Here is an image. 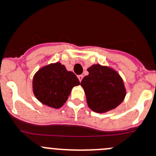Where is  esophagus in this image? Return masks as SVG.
<instances>
[{"label": "esophagus", "instance_id": "1", "mask_svg": "<svg viewBox=\"0 0 156 156\" xmlns=\"http://www.w3.org/2000/svg\"><path fill=\"white\" fill-rule=\"evenodd\" d=\"M77 77H78V79H79L80 82H81V80H82L83 76V75H79V76H77Z\"/></svg>", "mask_w": 156, "mask_h": 156}]
</instances>
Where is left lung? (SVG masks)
<instances>
[{
    "label": "left lung",
    "instance_id": "1",
    "mask_svg": "<svg viewBox=\"0 0 156 156\" xmlns=\"http://www.w3.org/2000/svg\"><path fill=\"white\" fill-rule=\"evenodd\" d=\"M89 74L81 81L88 107L97 113L116 108L126 95L122 78L113 69L100 64L87 69Z\"/></svg>",
    "mask_w": 156,
    "mask_h": 156
}]
</instances>
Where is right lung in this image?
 Segmentation results:
<instances>
[{"label": "right lung", "mask_w": 156, "mask_h": 156, "mask_svg": "<svg viewBox=\"0 0 156 156\" xmlns=\"http://www.w3.org/2000/svg\"><path fill=\"white\" fill-rule=\"evenodd\" d=\"M80 85L76 76L67 71L60 62L41 68L32 80L33 93L41 103L53 108H59L66 103L73 87Z\"/></svg>", "instance_id": "obj_1"}]
</instances>
